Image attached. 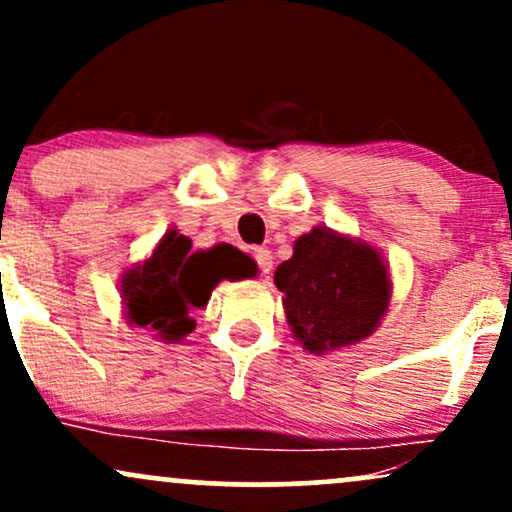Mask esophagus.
<instances>
[{
    "mask_svg": "<svg viewBox=\"0 0 512 512\" xmlns=\"http://www.w3.org/2000/svg\"><path fill=\"white\" fill-rule=\"evenodd\" d=\"M252 260H255L257 269H260L262 274L272 272V252H269L267 248H255V250H252Z\"/></svg>",
    "mask_w": 512,
    "mask_h": 512,
    "instance_id": "esophagus-1",
    "label": "esophagus"
}]
</instances>
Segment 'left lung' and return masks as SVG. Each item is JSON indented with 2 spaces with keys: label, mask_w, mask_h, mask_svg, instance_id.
Here are the masks:
<instances>
[{
  "label": "left lung",
  "mask_w": 512,
  "mask_h": 512,
  "mask_svg": "<svg viewBox=\"0 0 512 512\" xmlns=\"http://www.w3.org/2000/svg\"><path fill=\"white\" fill-rule=\"evenodd\" d=\"M293 334L313 354L361 342L390 301L385 264L370 245L313 228L274 274Z\"/></svg>",
  "instance_id": "8db88e82"
}]
</instances>
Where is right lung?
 Masks as SVG:
<instances>
[{"instance_id": "1", "label": "right lung", "mask_w": 512, "mask_h": 512, "mask_svg": "<svg viewBox=\"0 0 512 512\" xmlns=\"http://www.w3.org/2000/svg\"><path fill=\"white\" fill-rule=\"evenodd\" d=\"M190 248V238L168 231L154 255L127 272L122 296L129 322L175 342L195 330L192 308H202L221 279H238L248 272L245 255L231 245L207 252Z\"/></svg>"}]
</instances>
